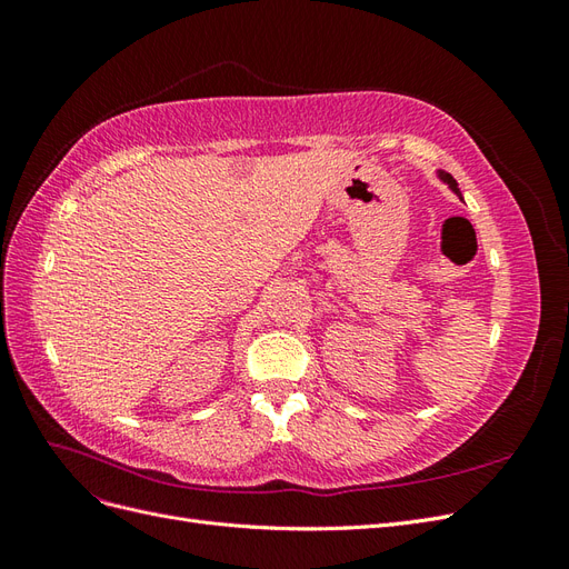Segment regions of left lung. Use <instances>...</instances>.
<instances>
[{
	"mask_svg": "<svg viewBox=\"0 0 569 569\" xmlns=\"http://www.w3.org/2000/svg\"><path fill=\"white\" fill-rule=\"evenodd\" d=\"M439 176H441V180H443V182H449V184H451V189H453L456 194H460V192H458V184H456V180H453L449 173H439Z\"/></svg>",
	"mask_w": 569,
	"mask_h": 569,
	"instance_id": "left-lung-1",
	"label": "left lung"
}]
</instances>
